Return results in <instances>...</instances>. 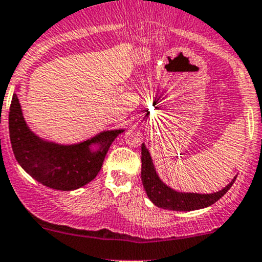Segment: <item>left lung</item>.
<instances>
[{
    "instance_id": "obj_1",
    "label": "left lung",
    "mask_w": 262,
    "mask_h": 262,
    "mask_svg": "<svg viewBox=\"0 0 262 262\" xmlns=\"http://www.w3.org/2000/svg\"><path fill=\"white\" fill-rule=\"evenodd\" d=\"M235 181L236 177L225 188L213 193L177 191L161 180L153 164L149 150L144 143L142 144V182L148 198L157 207L170 211H194L206 208L224 196Z\"/></svg>"
}]
</instances>
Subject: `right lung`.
I'll use <instances>...</instances> for the list:
<instances>
[{
    "mask_svg": "<svg viewBox=\"0 0 262 262\" xmlns=\"http://www.w3.org/2000/svg\"><path fill=\"white\" fill-rule=\"evenodd\" d=\"M8 129L18 164L34 180L57 191H74L94 180L112 143L125 130H104L74 144L43 139L27 125L17 93L12 95Z\"/></svg>",
    "mask_w": 262,
    "mask_h": 262,
    "instance_id": "1",
    "label": "right lung"
}]
</instances>
